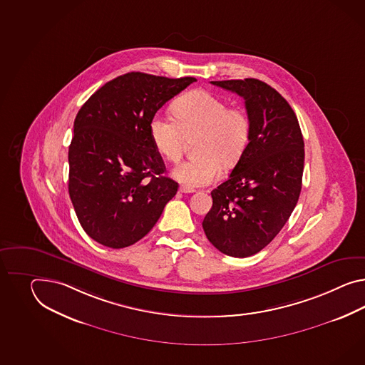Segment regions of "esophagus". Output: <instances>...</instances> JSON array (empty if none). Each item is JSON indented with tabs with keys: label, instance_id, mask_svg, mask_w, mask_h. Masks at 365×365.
<instances>
[{
	"label": "esophagus",
	"instance_id": "1",
	"mask_svg": "<svg viewBox=\"0 0 365 365\" xmlns=\"http://www.w3.org/2000/svg\"><path fill=\"white\" fill-rule=\"evenodd\" d=\"M194 191H195V190H192V188H190V187H179V192H183V194H191V192H194Z\"/></svg>",
	"mask_w": 365,
	"mask_h": 365
}]
</instances>
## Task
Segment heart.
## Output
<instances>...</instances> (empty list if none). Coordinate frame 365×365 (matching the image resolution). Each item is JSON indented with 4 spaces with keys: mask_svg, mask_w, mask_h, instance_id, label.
Wrapping results in <instances>:
<instances>
[{
    "mask_svg": "<svg viewBox=\"0 0 365 365\" xmlns=\"http://www.w3.org/2000/svg\"><path fill=\"white\" fill-rule=\"evenodd\" d=\"M174 116L155 115L149 132L154 149L169 162H178L187 141H192L195 158L173 170V177L187 187L207 186L220 177L222 168L231 169L247 150L250 120L241 107H228L224 98L210 91L195 89L177 98Z\"/></svg>",
    "mask_w": 365,
    "mask_h": 365,
    "instance_id": "1",
    "label": "heart"
}]
</instances>
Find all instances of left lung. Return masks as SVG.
I'll use <instances>...</instances> for the list:
<instances>
[{"mask_svg": "<svg viewBox=\"0 0 365 365\" xmlns=\"http://www.w3.org/2000/svg\"><path fill=\"white\" fill-rule=\"evenodd\" d=\"M211 83L245 100L250 135L230 178L212 190L203 230L224 255L249 257L276 237L297 205L304 163L302 132L289 103L267 83Z\"/></svg>", "mask_w": 365, "mask_h": 365, "instance_id": "1", "label": "left lung"}]
</instances>
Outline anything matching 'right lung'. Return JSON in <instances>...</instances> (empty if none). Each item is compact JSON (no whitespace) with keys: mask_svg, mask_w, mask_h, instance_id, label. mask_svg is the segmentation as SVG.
I'll use <instances>...</instances> for the list:
<instances>
[{"mask_svg":"<svg viewBox=\"0 0 365 365\" xmlns=\"http://www.w3.org/2000/svg\"><path fill=\"white\" fill-rule=\"evenodd\" d=\"M195 78L128 72L98 89L78 112L68 149V192L91 239L120 249L158 222L178 183L151 143L149 124Z\"/></svg>","mask_w":365,"mask_h":365,"instance_id":"add662e5","label":"right lung"}]
</instances>
